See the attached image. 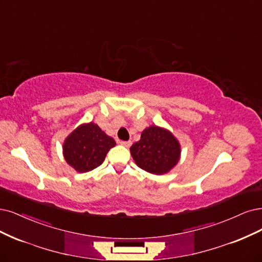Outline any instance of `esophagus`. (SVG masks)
I'll return each mask as SVG.
<instances>
[{"mask_svg": "<svg viewBox=\"0 0 262 262\" xmlns=\"http://www.w3.org/2000/svg\"><path fill=\"white\" fill-rule=\"evenodd\" d=\"M120 144H121L122 146H124V147H130L132 142H131V141H121Z\"/></svg>", "mask_w": 262, "mask_h": 262, "instance_id": "1", "label": "esophagus"}]
</instances>
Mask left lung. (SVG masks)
Instances as JSON below:
<instances>
[{"label": "left lung", "mask_w": 262, "mask_h": 262, "mask_svg": "<svg viewBox=\"0 0 262 262\" xmlns=\"http://www.w3.org/2000/svg\"><path fill=\"white\" fill-rule=\"evenodd\" d=\"M135 164L149 173L161 176L173 169L181 156V145L169 130L150 125L130 147Z\"/></svg>", "instance_id": "8db88e82"}]
</instances>
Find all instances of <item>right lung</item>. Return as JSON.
<instances>
[{"mask_svg":"<svg viewBox=\"0 0 262 262\" xmlns=\"http://www.w3.org/2000/svg\"><path fill=\"white\" fill-rule=\"evenodd\" d=\"M115 145V140L96 123H82L65 139L62 155L77 172L84 173L101 166Z\"/></svg>","mask_w":262,"mask_h":262,"instance_id":"right-lung-1","label":"right lung"}]
</instances>
